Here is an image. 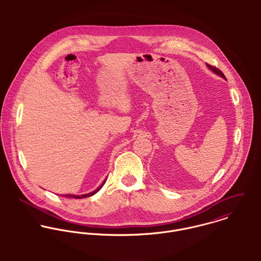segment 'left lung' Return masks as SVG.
I'll use <instances>...</instances> for the list:
<instances>
[{
    "mask_svg": "<svg viewBox=\"0 0 261 261\" xmlns=\"http://www.w3.org/2000/svg\"><path fill=\"white\" fill-rule=\"evenodd\" d=\"M206 65H207V67L211 70V71H213L214 73H216L217 75H219L220 77H222V78H224V79H226V77H225V75L218 69V68H216V67H214V66H211V65H209V64H207L206 63Z\"/></svg>",
    "mask_w": 261,
    "mask_h": 261,
    "instance_id": "obj_1",
    "label": "left lung"
}]
</instances>
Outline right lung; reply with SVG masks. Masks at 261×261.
<instances>
[{
  "label": "right lung",
  "instance_id": "add662e5",
  "mask_svg": "<svg viewBox=\"0 0 261 261\" xmlns=\"http://www.w3.org/2000/svg\"><path fill=\"white\" fill-rule=\"evenodd\" d=\"M106 181H107V179L102 182V184L100 185V186L98 187L97 189H95L94 191H92V192H90V193H87V194H84V195H72V194H67V195H63L64 197H67V198H75V199H82V198H87V197H91V196H93L94 194H96L102 187L103 185L106 184Z\"/></svg>",
  "mask_w": 261,
  "mask_h": 261
}]
</instances>
